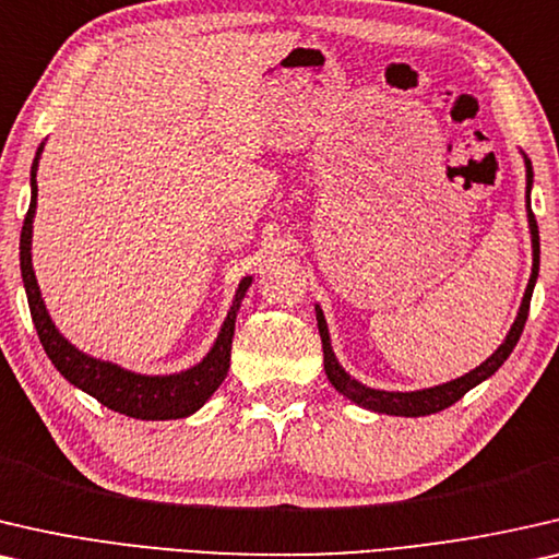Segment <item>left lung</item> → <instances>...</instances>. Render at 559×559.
Returning <instances> with one entry per match:
<instances>
[{
	"label": "left lung",
	"instance_id": "8db88e82",
	"mask_svg": "<svg viewBox=\"0 0 559 559\" xmlns=\"http://www.w3.org/2000/svg\"><path fill=\"white\" fill-rule=\"evenodd\" d=\"M524 164H526V217H530L534 263H532V276H530V283H526L522 306H519V313H516L512 329H509L504 344H501V347H499L497 352H493V355H491L489 359H486L484 365H478L476 369H471L468 374L459 377V380L445 382V384H438V388L418 390V392H384V390H372V388H365V384H359L357 380H352V377L340 367V361H336L334 352H332V344H329V329H326L324 313H321V309L317 306V321H319L321 347H324V369H326V377H329V382H332L334 388L340 390L344 397H349L352 403H357V405L367 407V411H374V413L405 415V418H420V415L440 413V411H445V407H451L453 403H459V400H461L463 395H466V392H468L471 388H476L478 382H484L486 377H491L501 365H504L507 357L512 355V349L516 347L519 336H522V332H524L526 317H530L532 290H534V283H537V273H539V227H537V219H534V212H532V204H530L532 177H534V175H532V162L526 159V156H524Z\"/></svg>",
	"mask_w": 559,
	"mask_h": 559
}]
</instances>
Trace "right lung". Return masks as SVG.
Wrapping results in <instances>:
<instances>
[{
	"label": "right lung",
	"instance_id": "obj_1",
	"mask_svg": "<svg viewBox=\"0 0 559 559\" xmlns=\"http://www.w3.org/2000/svg\"><path fill=\"white\" fill-rule=\"evenodd\" d=\"M43 146L37 148L33 171H29V185H33V200H29V210L25 215V225H22L20 235V269L22 281H25L29 313H33L37 336H40L45 355L52 359L58 372L66 377L70 384L81 388L98 400L100 405L111 407V411L129 415V418L139 420H177L187 418L194 411L207 403V397L223 384L227 369H230V347H233V332H235V317H238L240 301L253 278H242L238 290H235V301L227 311V319L215 347L204 357L200 365L179 374L167 377H146L121 369L111 361L93 359L83 352H78L66 336H62L55 324L47 317V309L40 296V286H37L35 271H33V255H29V246H33V217L37 207V159H40Z\"/></svg>",
	"mask_w": 559,
	"mask_h": 559
}]
</instances>
